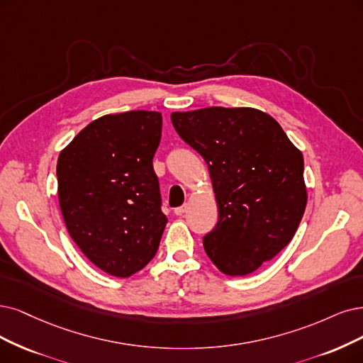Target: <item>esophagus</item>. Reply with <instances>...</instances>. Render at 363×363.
Here are the masks:
<instances>
[{
	"label": "esophagus",
	"instance_id": "1",
	"mask_svg": "<svg viewBox=\"0 0 363 363\" xmlns=\"http://www.w3.org/2000/svg\"><path fill=\"white\" fill-rule=\"evenodd\" d=\"M186 211H189V203H184L182 206L174 208V213H177V216H184Z\"/></svg>",
	"mask_w": 363,
	"mask_h": 363
}]
</instances>
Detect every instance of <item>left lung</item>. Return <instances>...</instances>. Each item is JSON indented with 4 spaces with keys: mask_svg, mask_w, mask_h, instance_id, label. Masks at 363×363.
<instances>
[{
    "mask_svg": "<svg viewBox=\"0 0 363 363\" xmlns=\"http://www.w3.org/2000/svg\"><path fill=\"white\" fill-rule=\"evenodd\" d=\"M172 124L206 161L218 223L203 247L218 269L244 277L296 233L306 206L303 157L277 121L252 107L173 112Z\"/></svg>",
    "mask_w": 363,
    "mask_h": 363,
    "instance_id": "obj_1",
    "label": "left lung"
}]
</instances>
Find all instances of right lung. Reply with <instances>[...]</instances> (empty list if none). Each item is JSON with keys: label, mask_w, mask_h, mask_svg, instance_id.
I'll return each mask as SVG.
<instances>
[{"label": "right lung", "mask_w": 363, "mask_h": 363, "mask_svg": "<svg viewBox=\"0 0 363 363\" xmlns=\"http://www.w3.org/2000/svg\"><path fill=\"white\" fill-rule=\"evenodd\" d=\"M160 112L92 121L58 157V199L69 235L106 274L127 278L152 260L167 218L152 158Z\"/></svg>", "instance_id": "obj_1"}]
</instances>
